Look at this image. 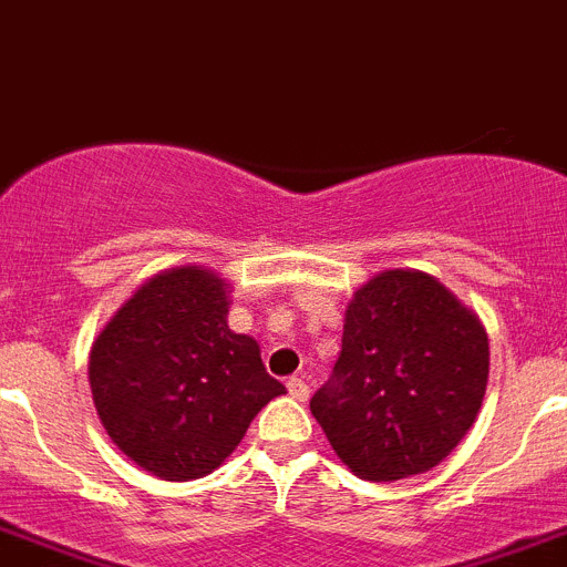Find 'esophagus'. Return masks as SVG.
Masks as SVG:
<instances>
[{"mask_svg":"<svg viewBox=\"0 0 567 567\" xmlns=\"http://www.w3.org/2000/svg\"><path fill=\"white\" fill-rule=\"evenodd\" d=\"M288 395L290 398H296V401H308V395H310V386H308V381L305 379H288Z\"/></svg>","mask_w":567,"mask_h":567,"instance_id":"1","label":"esophagus"}]
</instances>
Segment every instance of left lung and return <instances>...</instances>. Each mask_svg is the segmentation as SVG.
<instances>
[{
	"mask_svg": "<svg viewBox=\"0 0 567 567\" xmlns=\"http://www.w3.org/2000/svg\"><path fill=\"white\" fill-rule=\"evenodd\" d=\"M488 381L477 313L423 271H384L347 305L333 375L310 412L347 468L390 483L463 441Z\"/></svg>",
	"mask_w": 567,
	"mask_h": 567,
	"instance_id": "obj_1",
	"label": "left lung"
}]
</instances>
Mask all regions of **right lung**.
Returning <instances> with one entry per match:
<instances>
[{
  "label": "right lung",
  "mask_w": 567,
  "mask_h": 567,
  "mask_svg": "<svg viewBox=\"0 0 567 567\" xmlns=\"http://www.w3.org/2000/svg\"><path fill=\"white\" fill-rule=\"evenodd\" d=\"M228 285L208 268L157 274L90 350L101 423L130 461L163 481L214 472L285 386L259 344L228 328Z\"/></svg>",
  "instance_id": "1"
}]
</instances>
